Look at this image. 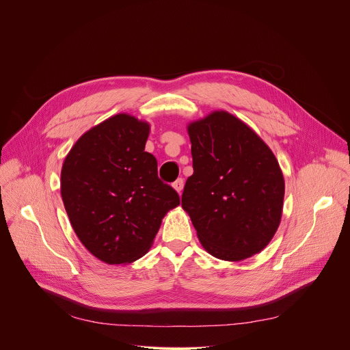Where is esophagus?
Here are the masks:
<instances>
[{
    "instance_id": "1",
    "label": "esophagus",
    "mask_w": 350,
    "mask_h": 350,
    "mask_svg": "<svg viewBox=\"0 0 350 350\" xmlns=\"http://www.w3.org/2000/svg\"><path fill=\"white\" fill-rule=\"evenodd\" d=\"M173 187H174V189H176L178 193H181V191H183V188H184V180H183V178H177V180L173 183Z\"/></svg>"
}]
</instances>
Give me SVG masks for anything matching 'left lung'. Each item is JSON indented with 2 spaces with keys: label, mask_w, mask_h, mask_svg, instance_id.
Segmentation results:
<instances>
[{
  "label": "left lung",
  "mask_w": 350,
  "mask_h": 350,
  "mask_svg": "<svg viewBox=\"0 0 350 350\" xmlns=\"http://www.w3.org/2000/svg\"><path fill=\"white\" fill-rule=\"evenodd\" d=\"M193 174L181 206L212 256L238 262L267 246L282 215L285 183L265 141L224 111L188 124Z\"/></svg>",
  "instance_id": "left-lung-1"
}]
</instances>
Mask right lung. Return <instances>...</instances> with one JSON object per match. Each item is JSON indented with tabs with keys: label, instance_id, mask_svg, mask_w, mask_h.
Returning <instances> with one entry per match:
<instances>
[{
	"label": "right lung",
	"instance_id": "1",
	"mask_svg": "<svg viewBox=\"0 0 350 350\" xmlns=\"http://www.w3.org/2000/svg\"><path fill=\"white\" fill-rule=\"evenodd\" d=\"M149 124L119 113L84 133L65 158L61 195L70 224L96 259L126 265L151 247L178 193L145 152Z\"/></svg>",
	"mask_w": 350,
	"mask_h": 350
}]
</instances>
